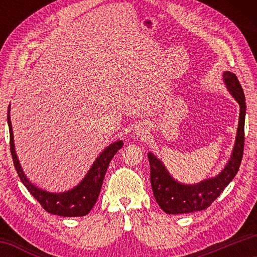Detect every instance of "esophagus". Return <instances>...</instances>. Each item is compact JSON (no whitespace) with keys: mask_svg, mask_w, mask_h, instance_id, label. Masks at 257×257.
<instances>
[{"mask_svg":"<svg viewBox=\"0 0 257 257\" xmlns=\"http://www.w3.org/2000/svg\"><path fill=\"white\" fill-rule=\"evenodd\" d=\"M135 132H136L137 137L138 136H143V135L145 134V129H144V127H143V125H138V127L136 128V130H135Z\"/></svg>","mask_w":257,"mask_h":257,"instance_id":"1","label":"esophagus"}]
</instances>
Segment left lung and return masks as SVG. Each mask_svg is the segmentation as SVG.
Segmentation results:
<instances>
[{
  "mask_svg": "<svg viewBox=\"0 0 257 257\" xmlns=\"http://www.w3.org/2000/svg\"><path fill=\"white\" fill-rule=\"evenodd\" d=\"M224 84L229 93L240 106L236 142L231 158L219 175L205 179L195 185H185L176 181L165 169L164 164L151 152L149 161L151 167V185L154 197L162 210L168 214H182L205 210L220 196L223 189L229 185L240 167L243 141H245V114L246 103L240 82L237 76L230 71L223 73Z\"/></svg>",
  "mask_w": 257,
  "mask_h": 257,
  "instance_id": "left-lung-1",
  "label": "left lung"
}]
</instances>
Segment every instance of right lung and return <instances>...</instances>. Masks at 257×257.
<instances>
[{
    "label": "right lung",
    "instance_id": "right-lung-1",
    "mask_svg": "<svg viewBox=\"0 0 257 257\" xmlns=\"http://www.w3.org/2000/svg\"><path fill=\"white\" fill-rule=\"evenodd\" d=\"M8 124L9 132H10V151L17 173L26 188L37 199L43 208L51 214L61 216H84L92 210L98 198L108 164L116 152L122 147L123 142L118 141L107 146L99 156H97L88 173L75 188L64 191V193H49V191L43 190L33 185L25 176L23 169L20 167L15 150L14 133H12L10 120V105L8 108Z\"/></svg>",
    "mask_w": 257,
    "mask_h": 257
}]
</instances>
